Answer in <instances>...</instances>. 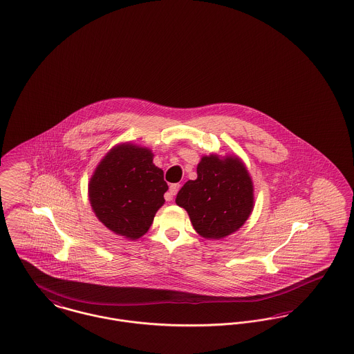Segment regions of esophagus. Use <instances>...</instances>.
Listing matches in <instances>:
<instances>
[{
  "instance_id": "34e87169",
  "label": "esophagus",
  "mask_w": 354,
  "mask_h": 354,
  "mask_svg": "<svg viewBox=\"0 0 354 354\" xmlns=\"http://www.w3.org/2000/svg\"><path fill=\"white\" fill-rule=\"evenodd\" d=\"M179 188H180V185H178V183H174V185H171L169 186V189H168V192L166 194V201H172L174 199V196L178 194V191H179Z\"/></svg>"
}]
</instances>
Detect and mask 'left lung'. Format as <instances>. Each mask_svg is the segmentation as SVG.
I'll use <instances>...</instances> for the list:
<instances>
[{
	"label": "left lung",
	"mask_w": 354,
	"mask_h": 354,
	"mask_svg": "<svg viewBox=\"0 0 354 354\" xmlns=\"http://www.w3.org/2000/svg\"><path fill=\"white\" fill-rule=\"evenodd\" d=\"M176 195V205L188 212L195 231L206 239H222L241 229L254 207L249 171L236 156L211 153Z\"/></svg>",
	"instance_id": "8db88e82"
}]
</instances>
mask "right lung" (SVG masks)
Masks as SVG:
<instances>
[{
  "mask_svg": "<svg viewBox=\"0 0 354 354\" xmlns=\"http://www.w3.org/2000/svg\"><path fill=\"white\" fill-rule=\"evenodd\" d=\"M146 147L115 146L96 167L88 194L93 212L106 229L127 239H138L151 227L165 205L168 189L163 169L152 163Z\"/></svg>",
  "mask_w": 354,
  "mask_h": 354,
  "instance_id": "obj_1",
  "label": "right lung"
}]
</instances>
